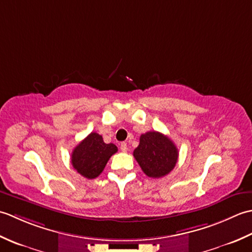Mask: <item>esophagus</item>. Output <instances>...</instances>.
<instances>
[{"mask_svg":"<svg viewBox=\"0 0 252 252\" xmlns=\"http://www.w3.org/2000/svg\"><path fill=\"white\" fill-rule=\"evenodd\" d=\"M120 148H121V151H122L123 153H126V152L127 151V145H126V142H122V143L120 144Z\"/></svg>","mask_w":252,"mask_h":252,"instance_id":"34e87169","label":"esophagus"}]
</instances>
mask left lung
Listing matches in <instances>:
<instances>
[{"mask_svg":"<svg viewBox=\"0 0 252 252\" xmlns=\"http://www.w3.org/2000/svg\"><path fill=\"white\" fill-rule=\"evenodd\" d=\"M133 156L144 173L149 178L158 179L174 169L179 151L167 135L151 131L141 135L140 144L133 152Z\"/></svg>","mask_w":252,"mask_h":252,"instance_id":"obj_1","label":"left lung"}]
</instances>
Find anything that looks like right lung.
<instances>
[{
	"label": "right lung",
	"mask_w": 252,
	"mask_h": 252,
	"mask_svg": "<svg viewBox=\"0 0 252 252\" xmlns=\"http://www.w3.org/2000/svg\"><path fill=\"white\" fill-rule=\"evenodd\" d=\"M117 152L115 144H106L101 135L92 132L74 147L71 164L79 174L92 180L103 172L109 158Z\"/></svg>",
	"instance_id": "obj_1"
}]
</instances>
